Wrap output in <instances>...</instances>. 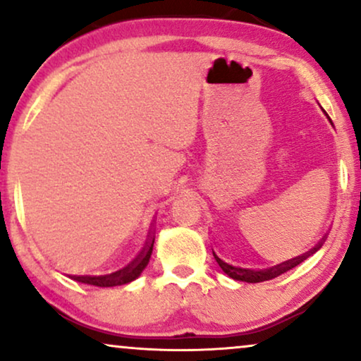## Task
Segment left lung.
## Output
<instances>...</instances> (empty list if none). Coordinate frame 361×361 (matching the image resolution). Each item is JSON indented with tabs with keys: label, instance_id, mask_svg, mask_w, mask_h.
Returning a JSON list of instances; mask_svg holds the SVG:
<instances>
[{
	"label": "left lung",
	"instance_id": "obj_1",
	"mask_svg": "<svg viewBox=\"0 0 361 361\" xmlns=\"http://www.w3.org/2000/svg\"><path fill=\"white\" fill-rule=\"evenodd\" d=\"M325 240V238H324ZM324 245V241H320L317 246H314L312 250L307 251V253L300 255V256H295L293 259H288L284 261V263L281 264H276L273 268H266V269H251V268H243V266H236V264H231V263H226L225 259H221L220 256H215L216 263L221 269H224L225 274H228L231 279H236V281H245V283H263V281H269V279H274L278 278V276L288 273L289 269L295 268V266L302 263L304 259H307L310 255L315 253L320 246Z\"/></svg>",
	"mask_w": 361,
	"mask_h": 361
}]
</instances>
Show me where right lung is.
<instances>
[{
    "instance_id": "add662e5",
    "label": "right lung",
    "mask_w": 361,
    "mask_h": 361,
    "mask_svg": "<svg viewBox=\"0 0 361 361\" xmlns=\"http://www.w3.org/2000/svg\"><path fill=\"white\" fill-rule=\"evenodd\" d=\"M152 246H154V233L149 236V240L146 241L145 248L140 251V255L136 256L131 263H128L125 268L115 271L111 274H102V276H93V274H68V278L78 283L98 286V288H113V286H121L128 284L131 281H135L137 276L142 273V269L146 268L149 263Z\"/></svg>"
}]
</instances>
